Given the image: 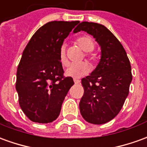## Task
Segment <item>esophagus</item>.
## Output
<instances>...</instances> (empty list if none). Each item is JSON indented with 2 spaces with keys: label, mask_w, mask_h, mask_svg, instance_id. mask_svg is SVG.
Masks as SVG:
<instances>
[{
  "label": "esophagus",
  "mask_w": 147,
  "mask_h": 147,
  "mask_svg": "<svg viewBox=\"0 0 147 147\" xmlns=\"http://www.w3.org/2000/svg\"><path fill=\"white\" fill-rule=\"evenodd\" d=\"M74 83L76 84H80V80H77V79H74Z\"/></svg>",
  "instance_id": "esophagus-1"
}]
</instances>
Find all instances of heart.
<instances>
[{"instance_id": "1", "label": "heart", "mask_w": 147, "mask_h": 147, "mask_svg": "<svg viewBox=\"0 0 147 147\" xmlns=\"http://www.w3.org/2000/svg\"><path fill=\"white\" fill-rule=\"evenodd\" d=\"M76 44L84 52H90L95 49V43L93 40L89 36H82L77 39ZM86 56L89 57L91 62H95V57L92 55L86 54ZM59 59L60 63L63 66L66 67L68 64V60L67 59L65 49L63 47H61L59 49ZM90 71V65L86 62H81L79 63H72L68 67L65 71V75L67 76L72 78H80L87 75Z\"/></svg>"}]
</instances>
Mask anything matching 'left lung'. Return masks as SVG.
<instances>
[{
  "instance_id": "8db88e82",
  "label": "left lung",
  "mask_w": 147,
  "mask_h": 147,
  "mask_svg": "<svg viewBox=\"0 0 147 147\" xmlns=\"http://www.w3.org/2000/svg\"><path fill=\"white\" fill-rule=\"evenodd\" d=\"M80 31L93 36L101 48L97 67L81 80L84 89L80 102L81 115L90 123L104 124L119 113L129 94L131 63L123 45L104 25L84 21L73 32Z\"/></svg>"
}]
</instances>
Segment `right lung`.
Masks as SVG:
<instances>
[{
    "mask_svg": "<svg viewBox=\"0 0 147 147\" xmlns=\"http://www.w3.org/2000/svg\"><path fill=\"white\" fill-rule=\"evenodd\" d=\"M80 21H51L32 36L24 50L16 72V89L23 112L32 122L52 123L59 116L71 87L63 76L59 52L64 39Z\"/></svg>",
    "mask_w": 147,
    "mask_h": 147,
    "instance_id": "right-lung-1",
    "label": "right lung"
}]
</instances>
